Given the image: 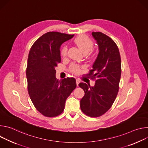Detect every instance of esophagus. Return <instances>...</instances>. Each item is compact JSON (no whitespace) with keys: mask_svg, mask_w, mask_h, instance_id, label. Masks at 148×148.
Masks as SVG:
<instances>
[{"mask_svg":"<svg viewBox=\"0 0 148 148\" xmlns=\"http://www.w3.org/2000/svg\"><path fill=\"white\" fill-rule=\"evenodd\" d=\"M80 82V80L78 79H76V84H77V86H78V84Z\"/></svg>","mask_w":148,"mask_h":148,"instance_id":"1","label":"esophagus"}]
</instances>
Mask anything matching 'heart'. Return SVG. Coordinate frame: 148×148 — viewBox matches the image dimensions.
<instances>
[{"mask_svg":"<svg viewBox=\"0 0 148 148\" xmlns=\"http://www.w3.org/2000/svg\"><path fill=\"white\" fill-rule=\"evenodd\" d=\"M74 43L79 47L84 54H87L88 53L91 51L94 46L93 42L86 35L81 34L78 36L74 39ZM67 52V47L65 46L63 47L61 51V54L62 56L64 57L66 56ZM79 70V67L78 65L74 64L71 67V71L73 73H77Z\"/></svg>","mask_w":148,"mask_h":148,"instance_id":"1","label":"heart"}]
</instances>
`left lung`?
I'll return each mask as SVG.
<instances>
[{
    "label": "left lung",
    "mask_w": 148,
    "mask_h": 148,
    "mask_svg": "<svg viewBox=\"0 0 148 148\" xmlns=\"http://www.w3.org/2000/svg\"><path fill=\"white\" fill-rule=\"evenodd\" d=\"M99 53L88 75L96 78L91 87L81 82L79 86L85 95L80 100V108L86 115L98 117L107 112L115 100L121 75V60L116 43L101 32H92Z\"/></svg>",
    "instance_id": "8db88e82"
}]
</instances>
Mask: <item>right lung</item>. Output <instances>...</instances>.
<instances>
[{
	"label": "right lung",
	"instance_id": "1",
	"mask_svg": "<svg viewBox=\"0 0 148 148\" xmlns=\"http://www.w3.org/2000/svg\"><path fill=\"white\" fill-rule=\"evenodd\" d=\"M74 36L47 32L39 37L30 50L26 69L28 92L37 110L45 116L61 114L67 98L77 87L74 78L58 81L55 70L61 62V45Z\"/></svg>",
	"mask_w": 148,
	"mask_h": 148
}]
</instances>
